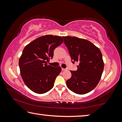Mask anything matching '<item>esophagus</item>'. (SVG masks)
Instances as JSON below:
<instances>
[{
    "instance_id": "esophagus-1",
    "label": "esophagus",
    "mask_w": 122,
    "mask_h": 122,
    "mask_svg": "<svg viewBox=\"0 0 122 122\" xmlns=\"http://www.w3.org/2000/svg\"><path fill=\"white\" fill-rule=\"evenodd\" d=\"M62 71H66V69H65V68H62Z\"/></svg>"
}]
</instances>
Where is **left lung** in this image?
Here are the masks:
<instances>
[{"label": "left lung", "mask_w": 122, "mask_h": 122, "mask_svg": "<svg viewBox=\"0 0 122 122\" xmlns=\"http://www.w3.org/2000/svg\"><path fill=\"white\" fill-rule=\"evenodd\" d=\"M73 63H79L76 71H71V77L66 81L67 87L79 95L88 93L96 87L104 69L101 51L86 39L75 36H63Z\"/></svg>", "instance_id": "1"}]
</instances>
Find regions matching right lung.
<instances>
[{
	"label": "right lung",
	"mask_w": 122,
	"mask_h": 122,
	"mask_svg": "<svg viewBox=\"0 0 122 122\" xmlns=\"http://www.w3.org/2000/svg\"><path fill=\"white\" fill-rule=\"evenodd\" d=\"M63 42L60 36L46 35L35 39L25 47L20 57V74L26 86L36 94H44L53 87L60 67L47 65L54 50Z\"/></svg>",
	"instance_id": "obj_1"
}]
</instances>
